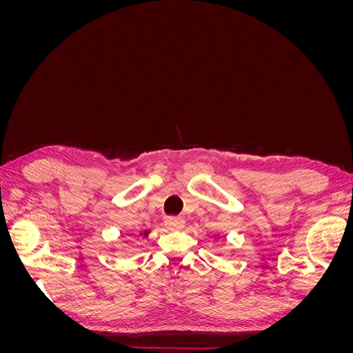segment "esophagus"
<instances>
[{
    "instance_id": "34e87169",
    "label": "esophagus",
    "mask_w": 353,
    "mask_h": 353,
    "mask_svg": "<svg viewBox=\"0 0 353 353\" xmlns=\"http://www.w3.org/2000/svg\"><path fill=\"white\" fill-rule=\"evenodd\" d=\"M184 225H185V221L183 218L172 216V218L165 219V227L169 230H181V228H184Z\"/></svg>"
}]
</instances>
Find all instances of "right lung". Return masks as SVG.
Segmentation results:
<instances>
[{
  "label": "right lung",
  "instance_id": "right-lung-1",
  "mask_svg": "<svg viewBox=\"0 0 353 353\" xmlns=\"http://www.w3.org/2000/svg\"><path fill=\"white\" fill-rule=\"evenodd\" d=\"M148 234H150V230H145V231H141V232H140V236H143L144 239H147Z\"/></svg>",
  "mask_w": 353,
  "mask_h": 353
}]
</instances>
